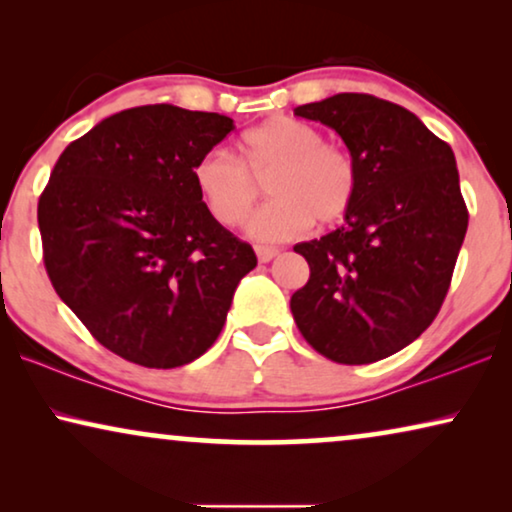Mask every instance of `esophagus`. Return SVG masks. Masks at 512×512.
I'll use <instances>...</instances> for the list:
<instances>
[{
    "mask_svg": "<svg viewBox=\"0 0 512 512\" xmlns=\"http://www.w3.org/2000/svg\"><path fill=\"white\" fill-rule=\"evenodd\" d=\"M256 256H258V261H261V263H270L272 258L279 256V251L272 249V247H256Z\"/></svg>",
    "mask_w": 512,
    "mask_h": 512,
    "instance_id": "esophagus-1",
    "label": "esophagus"
}]
</instances>
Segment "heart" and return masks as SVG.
<instances>
[{
    "label": "heart",
    "instance_id": "1",
    "mask_svg": "<svg viewBox=\"0 0 512 512\" xmlns=\"http://www.w3.org/2000/svg\"><path fill=\"white\" fill-rule=\"evenodd\" d=\"M268 176L272 202L247 221V233L261 242L300 237L314 219H342L356 193L352 156L321 142L312 125L286 116L244 132L242 160L226 149H212L193 167L202 202L223 226H235L249 214L261 193L258 181Z\"/></svg>",
    "mask_w": 512,
    "mask_h": 512
}]
</instances>
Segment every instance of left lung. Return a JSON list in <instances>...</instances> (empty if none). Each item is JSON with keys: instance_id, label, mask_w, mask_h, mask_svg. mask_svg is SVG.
Returning <instances> with one entry per match:
<instances>
[{"instance_id": "left-lung-1", "label": "left lung", "mask_w": 512, "mask_h": 512, "mask_svg": "<svg viewBox=\"0 0 512 512\" xmlns=\"http://www.w3.org/2000/svg\"><path fill=\"white\" fill-rule=\"evenodd\" d=\"M340 135L356 165L345 223L300 242L310 279L291 296L303 338L361 366L417 340L443 305L468 228L457 160L412 111L363 93L293 109Z\"/></svg>"}]
</instances>
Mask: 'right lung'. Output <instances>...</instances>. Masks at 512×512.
Masks as SVG:
<instances>
[{
	"mask_svg": "<svg viewBox=\"0 0 512 512\" xmlns=\"http://www.w3.org/2000/svg\"><path fill=\"white\" fill-rule=\"evenodd\" d=\"M233 118L149 104L62 151L39 198L53 289L93 338L144 368L186 366L226 324L256 254L209 214L193 167Z\"/></svg>",
	"mask_w": 512,
	"mask_h": 512,
	"instance_id": "obj_1",
	"label": "right lung"
}]
</instances>
